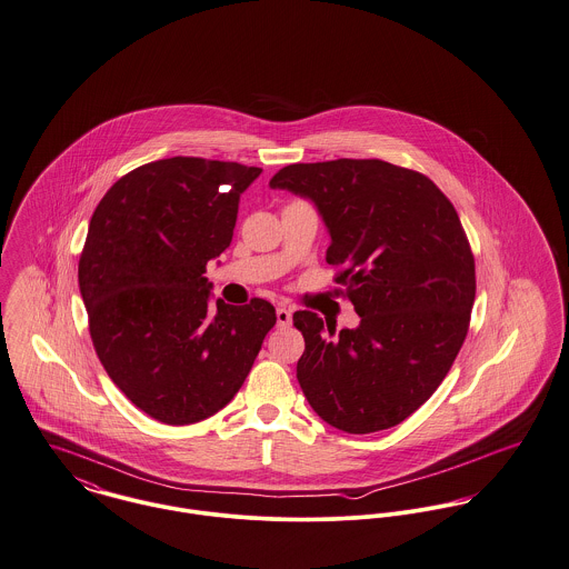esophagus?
<instances>
[{"mask_svg":"<svg viewBox=\"0 0 569 569\" xmlns=\"http://www.w3.org/2000/svg\"><path fill=\"white\" fill-rule=\"evenodd\" d=\"M290 322H292V310L286 308V306H279V308H277V325L288 327Z\"/></svg>","mask_w":569,"mask_h":569,"instance_id":"esophagus-1","label":"esophagus"}]
</instances>
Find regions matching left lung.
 I'll return each mask as SVG.
<instances>
[{
  "label": "left lung",
  "instance_id": "obj_1",
  "mask_svg": "<svg viewBox=\"0 0 569 569\" xmlns=\"http://www.w3.org/2000/svg\"><path fill=\"white\" fill-rule=\"evenodd\" d=\"M272 190L310 200L329 233L327 261L360 316L336 331L295 312L306 338L297 379L316 415L349 435L408 419L441 386L469 327L476 266L453 204L428 177L379 161L295 163Z\"/></svg>",
  "mask_w": 569,
  "mask_h": 569
}]
</instances>
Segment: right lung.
I'll return each mask as SVG.
<instances>
[{
    "label": "right lung",
    "instance_id": "add662e5",
    "mask_svg": "<svg viewBox=\"0 0 569 569\" xmlns=\"http://www.w3.org/2000/svg\"><path fill=\"white\" fill-rule=\"evenodd\" d=\"M261 174L172 157L122 177L96 207L78 263L96 353L148 417L188 426L222 410L253 367L274 308L211 301L204 268L231 244Z\"/></svg>",
    "mask_w": 569,
    "mask_h": 569
}]
</instances>
